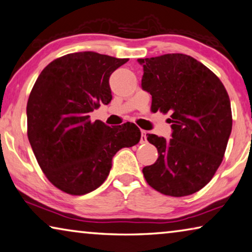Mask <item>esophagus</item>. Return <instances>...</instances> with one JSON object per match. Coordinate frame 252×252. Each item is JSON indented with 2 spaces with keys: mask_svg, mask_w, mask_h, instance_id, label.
<instances>
[{
  "mask_svg": "<svg viewBox=\"0 0 252 252\" xmlns=\"http://www.w3.org/2000/svg\"><path fill=\"white\" fill-rule=\"evenodd\" d=\"M147 142V132L145 130H141V139L140 143H146Z\"/></svg>",
  "mask_w": 252,
  "mask_h": 252,
  "instance_id": "esophagus-1",
  "label": "esophagus"
}]
</instances>
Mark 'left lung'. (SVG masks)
Returning a JSON list of instances; mask_svg holds the SVG:
<instances>
[{
  "label": "left lung",
  "instance_id": "1",
  "mask_svg": "<svg viewBox=\"0 0 252 252\" xmlns=\"http://www.w3.org/2000/svg\"><path fill=\"white\" fill-rule=\"evenodd\" d=\"M142 90L153 97L151 111L170 113L171 138L147 134L158 159L142 169L161 194L187 196L202 189L221 165L232 130L230 98L212 70L190 56L166 54L138 59Z\"/></svg>",
  "mask_w": 252,
  "mask_h": 252
}]
</instances>
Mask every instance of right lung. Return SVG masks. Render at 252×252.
Masks as SVG:
<instances>
[{"mask_svg": "<svg viewBox=\"0 0 252 252\" xmlns=\"http://www.w3.org/2000/svg\"><path fill=\"white\" fill-rule=\"evenodd\" d=\"M129 59L93 51L63 56L45 67L27 104L28 138L40 168L58 189L84 195L104 183L112 158L140 141L133 123L111 127L90 113L112 99L111 74Z\"/></svg>", "mask_w": 252, "mask_h": 252, "instance_id": "add662e5", "label": "right lung"}]
</instances>
